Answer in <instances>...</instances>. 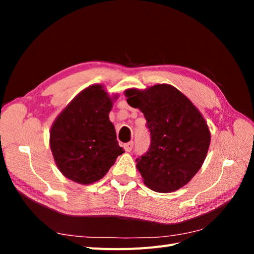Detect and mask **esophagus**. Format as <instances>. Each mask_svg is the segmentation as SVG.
<instances>
[{
    "instance_id": "34e87169",
    "label": "esophagus",
    "mask_w": 254,
    "mask_h": 254,
    "mask_svg": "<svg viewBox=\"0 0 254 254\" xmlns=\"http://www.w3.org/2000/svg\"><path fill=\"white\" fill-rule=\"evenodd\" d=\"M132 147H133V142H128V143L124 144V149L126 151H131Z\"/></svg>"
}]
</instances>
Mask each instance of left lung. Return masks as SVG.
Instances as JSON below:
<instances>
[{
	"mask_svg": "<svg viewBox=\"0 0 254 254\" xmlns=\"http://www.w3.org/2000/svg\"><path fill=\"white\" fill-rule=\"evenodd\" d=\"M126 96L130 106L143 112L150 133L147 152L135 160L144 183L159 193L186 186L201 167L210 146L201 113L170 84L130 89Z\"/></svg>",
	"mask_w": 254,
	"mask_h": 254,
	"instance_id": "left-lung-1",
	"label": "left lung"
}]
</instances>
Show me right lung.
<instances>
[{"label": "right lung", "mask_w": 254, "mask_h": 254, "mask_svg": "<svg viewBox=\"0 0 254 254\" xmlns=\"http://www.w3.org/2000/svg\"><path fill=\"white\" fill-rule=\"evenodd\" d=\"M112 102L101 84L83 90L54 123L50 144L66 178L93 183L107 174L123 148L109 120Z\"/></svg>", "instance_id": "1"}]
</instances>
